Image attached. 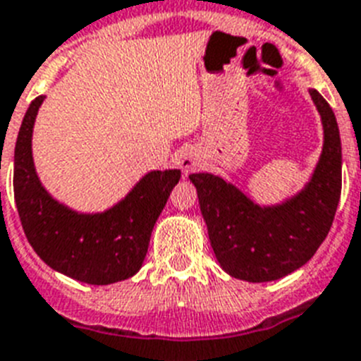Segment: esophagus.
Masks as SVG:
<instances>
[{
    "mask_svg": "<svg viewBox=\"0 0 361 361\" xmlns=\"http://www.w3.org/2000/svg\"><path fill=\"white\" fill-rule=\"evenodd\" d=\"M199 162H201V160H199L197 151L192 147L183 149L180 154H178V166H180V169H183V175L192 173L193 169L199 166Z\"/></svg>",
    "mask_w": 361,
    "mask_h": 361,
    "instance_id": "1",
    "label": "esophagus"
}]
</instances>
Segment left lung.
Here are the masks:
<instances>
[{
  "label": "left lung",
  "instance_id": "obj_1",
  "mask_svg": "<svg viewBox=\"0 0 361 361\" xmlns=\"http://www.w3.org/2000/svg\"><path fill=\"white\" fill-rule=\"evenodd\" d=\"M323 123V151L308 183L281 204L260 207L212 173H192L214 255L223 269L247 282H271L315 255L334 221L341 195V140L336 116L310 90Z\"/></svg>",
  "mask_w": 361,
  "mask_h": 361
}]
</instances>
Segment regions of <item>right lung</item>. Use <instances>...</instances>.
Wrapping results in <instances>:
<instances>
[{
  "label": "right lung",
  "instance_id": "1",
  "mask_svg": "<svg viewBox=\"0 0 361 361\" xmlns=\"http://www.w3.org/2000/svg\"><path fill=\"white\" fill-rule=\"evenodd\" d=\"M42 103L38 95L29 105L14 149V201L27 240L51 269L79 282L106 286L136 275L180 169L149 171L105 212H75L49 195L35 169L31 140Z\"/></svg>",
  "mask_w": 361,
  "mask_h": 361
}]
</instances>
